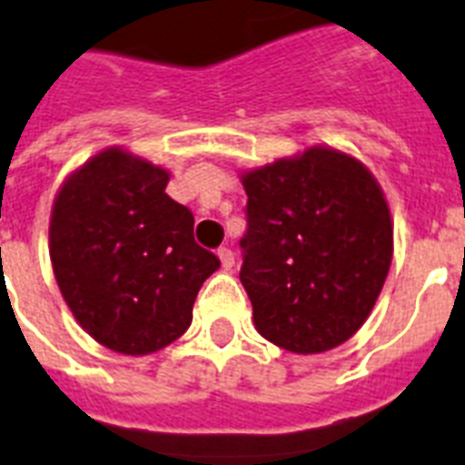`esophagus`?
I'll list each match as a JSON object with an SVG mask.
<instances>
[{
    "label": "esophagus",
    "instance_id": "34e87169",
    "mask_svg": "<svg viewBox=\"0 0 465 465\" xmlns=\"http://www.w3.org/2000/svg\"><path fill=\"white\" fill-rule=\"evenodd\" d=\"M218 259H221L223 269L225 271H230L235 266V254H232V250H228V247H221V250H218Z\"/></svg>",
    "mask_w": 465,
    "mask_h": 465
}]
</instances>
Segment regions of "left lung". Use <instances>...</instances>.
<instances>
[{"instance_id": "1", "label": "left lung", "mask_w": 465, "mask_h": 465, "mask_svg": "<svg viewBox=\"0 0 465 465\" xmlns=\"http://www.w3.org/2000/svg\"><path fill=\"white\" fill-rule=\"evenodd\" d=\"M247 235L240 281L256 331L297 355L345 343L370 317L393 256L380 182L329 146L242 173Z\"/></svg>"}]
</instances>
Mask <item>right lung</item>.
I'll list each match as a JSON object with an SVG mask.
<instances>
[{
  "label": "right lung",
  "instance_id": "1",
  "mask_svg": "<svg viewBox=\"0 0 465 465\" xmlns=\"http://www.w3.org/2000/svg\"><path fill=\"white\" fill-rule=\"evenodd\" d=\"M170 173L113 146L74 170L50 215V259L74 319L100 345L148 355L192 324L221 262L194 242V215L165 194Z\"/></svg>",
  "mask_w": 465,
  "mask_h": 465
}]
</instances>
